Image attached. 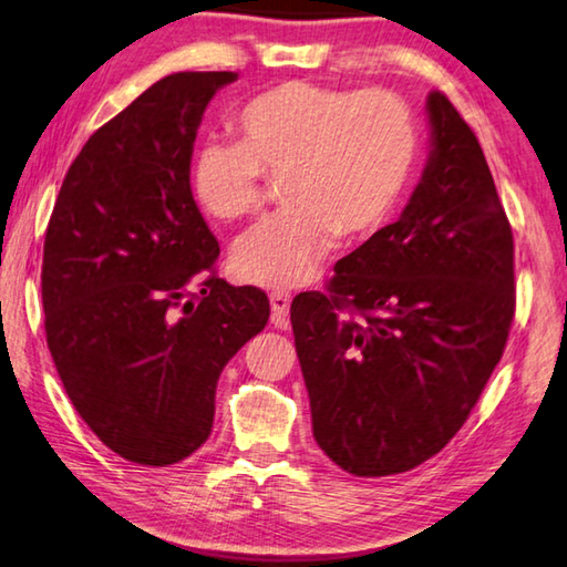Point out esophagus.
Instances as JSON below:
<instances>
[{"mask_svg": "<svg viewBox=\"0 0 567 567\" xmlns=\"http://www.w3.org/2000/svg\"><path fill=\"white\" fill-rule=\"evenodd\" d=\"M289 309H291V293L289 291H274L271 293V321L276 327L286 329L289 323Z\"/></svg>", "mask_w": 567, "mask_h": 567, "instance_id": "1", "label": "esophagus"}]
</instances>
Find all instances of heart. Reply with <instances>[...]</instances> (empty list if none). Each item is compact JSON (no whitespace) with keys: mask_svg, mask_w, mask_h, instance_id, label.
I'll list each match as a JSON object with an SVG mask.
<instances>
[{"mask_svg":"<svg viewBox=\"0 0 567 567\" xmlns=\"http://www.w3.org/2000/svg\"><path fill=\"white\" fill-rule=\"evenodd\" d=\"M230 130L193 161V193L213 218L240 223L264 210V181L281 183V216L234 250V274L266 289L311 281L341 238L374 234L410 185L420 133L412 107L389 90L281 82L246 100Z\"/></svg>","mask_w":567,"mask_h":567,"instance_id":"heart-1","label":"heart"}]
</instances>
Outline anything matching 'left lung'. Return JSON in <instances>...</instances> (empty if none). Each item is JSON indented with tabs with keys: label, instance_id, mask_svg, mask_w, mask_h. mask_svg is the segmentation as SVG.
Instances as JSON below:
<instances>
[{
	"label": "left lung",
	"instance_id": "8db88e82",
	"mask_svg": "<svg viewBox=\"0 0 567 567\" xmlns=\"http://www.w3.org/2000/svg\"><path fill=\"white\" fill-rule=\"evenodd\" d=\"M432 151L399 220L291 303L313 440L341 470L386 477L467 422L515 317L513 228L472 127L426 97Z\"/></svg>",
	"mask_w": 567,
	"mask_h": 567
}]
</instances>
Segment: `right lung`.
Listing matches in <instances>:
<instances>
[{
	"mask_svg": "<svg viewBox=\"0 0 567 567\" xmlns=\"http://www.w3.org/2000/svg\"><path fill=\"white\" fill-rule=\"evenodd\" d=\"M236 78L168 74L95 130L44 236V331L64 392L135 465H173L208 440L220 371L271 313L261 289L218 278L190 193L203 113Z\"/></svg>",
	"mask_w": 567,
	"mask_h": 567,
	"instance_id": "1",
	"label": "right lung"
}]
</instances>
